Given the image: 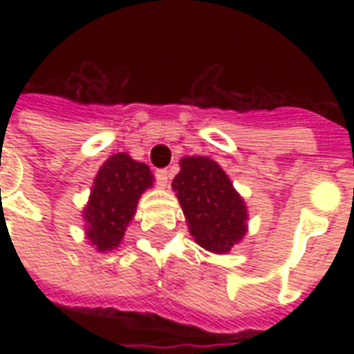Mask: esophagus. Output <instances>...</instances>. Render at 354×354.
I'll return each mask as SVG.
<instances>
[{
  "label": "esophagus",
  "mask_w": 354,
  "mask_h": 354,
  "mask_svg": "<svg viewBox=\"0 0 354 354\" xmlns=\"http://www.w3.org/2000/svg\"><path fill=\"white\" fill-rule=\"evenodd\" d=\"M154 176H156V182H158V185H160V187H167V185H169L171 174H169V171H167V169H158V171L154 172Z\"/></svg>",
  "instance_id": "esophagus-1"
}]
</instances>
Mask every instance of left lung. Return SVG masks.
Instances as JSON below:
<instances>
[{"label":"left lung","instance_id":"obj_1","mask_svg":"<svg viewBox=\"0 0 354 354\" xmlns=\"http://www.w3.org/2000/svg\"><path fill=\"white\" fill-rule=\"evenodd\" d=\"M172 189L187 218L189 232L200 246L226 253L246 233V207L230 178L204 156L183 158Z\"/></svg>","mask_w":354,"mask_h":354}]
</instances>
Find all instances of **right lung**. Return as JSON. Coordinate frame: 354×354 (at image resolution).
Listing matches in <instances>:
<instances>
[{"mask_svg": "<svg viewBox=\"0 0 354 354\" xmlns=\"http://www.w3.org/2000/svg\"><path fill=\"white\" fill-rule=\"evenodd\" d=\"M152 185L149 165L115 154L99 169L84 209L88 239L99 252L119 246L145 189Z\"/></svg>", "mask_w": 354, "mask_h": 354, "instance_id": "obj_1", "label": "right lung"}]
</instances>
